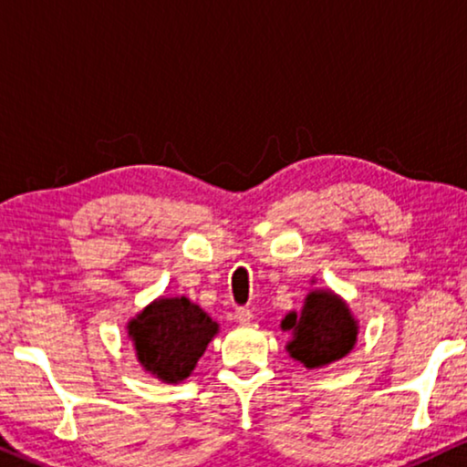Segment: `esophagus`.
Wrapping results in <instances>:
<instances>
[{"label": "esophagus", "mask_w": 467, "mask_h": 467, "mask_svg": "<svg viewBox=\"0 0 467 467\" xmlns=\"http://www.w3.org/2000/svg\"><path fill=\"white\" fill-rule=\"evenodd\" d=\"M235 318L240 323H251L253 321V312L248 308H235Z\"/></svg>", "instance_id": "1"}]
</instances>
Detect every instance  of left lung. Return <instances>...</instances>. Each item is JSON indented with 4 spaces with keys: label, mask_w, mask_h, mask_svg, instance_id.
<instances>
[{
    "label": "left lung",
    "mask_w": 467,
    "mask_h": 467,
    "mask_svg": "<svg viewBox=\"0 0 467 467\" xmlns=\"http://www.w3.org/2000/svg\"><path fill=\"white\" fill-rule=\"evenodd\" d=\"M283 329H293L289 353L306 368H321L342 359L357 340V323L348 306L331 291H312L302 315L285 317Z\"/></svg>",
    "instance_id": "1"
}]
</instances>
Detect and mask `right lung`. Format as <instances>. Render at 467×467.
Here are the masks:
<instances>
[{
	"label": "right lung",
	"instance_id": "right-lung-1",
	"mask_svg": "<svg viewBox=\"0 0 467 467\" xmlns=\"http://www.w3.org/2000/svg\"><path fill=\"white\" fill-rule=\"evenodd\" d=\"M216 323L187 297L157 299L130 323L138 361L163 382H181L193 372Z\"/></svg>",
	"mask_w": 467,
	"mask_h": 467
}]
</instances>
